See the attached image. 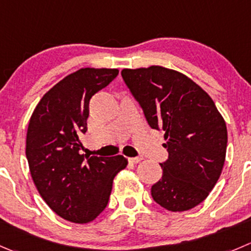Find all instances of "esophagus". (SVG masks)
Segmentation results:
<instances>
[{"mask_svg": "<svg viewBox=\"0 0 251 251\" xmlns=\"http://www.w3.org/2000/svg\"><path fill=\"white\" fill-rule=\"evenodd\" d=\"M142 159H143L142 157H131V158H128V162L136 164V163H140Z\"/></svg>", "mask_w": 251, "mask_h": 251, "instance_id": "34e87169", "label": "esophagus"}]
</instances>
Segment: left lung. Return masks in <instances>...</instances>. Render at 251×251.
<instances>
[{"label":"left lung","instance_id":"1","mask_svg":"<svg viewBox=\"0 0 251 251\" xmlns=\"http://www.w3.org/2000/svg\"><path fill=\"white\" fill-rule=\"evenodd\" d=\"M124 82L148 125L164 132L168 159L151 189L158 205L172 212L202 202L220 179L227 151V126L211 97L193 79L162 66L124 69Z\"/></svg>","mask_w":251,"mask_h":251}]
</instances>
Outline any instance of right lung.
<instances>
[{"label": "right lung", "mask_w": 251, "mask_h": 251, "mask_svg": "<svg viewBox=\"0 0 251 251\" xmlns=\"http://www.w3.org/2000/svg\"><path fill=\"white\" fill-rule=\"evenodd\" d=\"M119 75L116 69H81L61 79L34 109L25 155L31 177L49 207L74 223L96 220L108 205L113 180L126 168L124 155L79 154L89 100Z\"/></svg>", "instance_id": "right-lung-1"}]
</instances>
